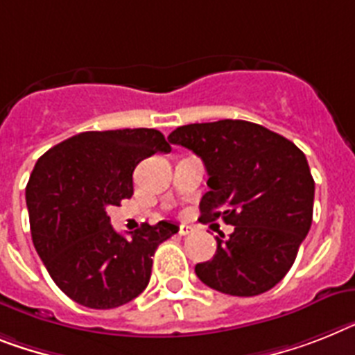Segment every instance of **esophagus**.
<instances>
[{
    "label": "esophagus",
    "instance_id": "obj_1",
    "mask_svg": "<svg viewBox=\"0 0 355 355\" xmlns=\"http://www.w3.org/2000/svg\"><path fill=\"white\" fill-rule=\"evenodd\" d=\"M190 232H192V227H189V225H180V230H178L180 236H189Z\"/></svg>",
    "mask_w": 355,
    "mask_h": 355
}]
</instances>
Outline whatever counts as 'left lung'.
Wrapping results in <instances>:
<instances>
[{"label": "left lung", "mask_w": 355, "mask_h": 355, "mask_svg": "<svg viewBox=\"0 0 355 355\" xmlns=\"http://www.w3.org/2000/svg\"><path fill=\"white\" fill-rule=\"evenodd\" d=\"M168 141L203 159L209 192L201 198L199 221L234 225L216 237L210 261L196 276L210 288L250 297L276 286L294 265L312 225L314 178L303 152L276 132L221 119L178 127Z\"/></svg>", "instance_id": "obj_1"}]
</instances>
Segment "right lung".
I'll return each mask as SVG.
<instances>
[{
  "label": "right lung",
  "mask_w": 355,
  "mask_h": 355,
  "mask_svg": "<svg viewBox=\"0 0 355 355\" xmlns=\"http://www.w3.org/2000/svg\"><path fill=\"white\" fill-rule=\"evenodd\" d=\"M171 152L156 128L81 132L37 159L26 183L32 241L46 270L70 300L116 309L146 288L152 256L178 232L172 221L143 223L125 237L107 207L134 194L132 172L145 157Z\"/></svg>",
  "instance_id": "obj_1"
}]
</instances>
